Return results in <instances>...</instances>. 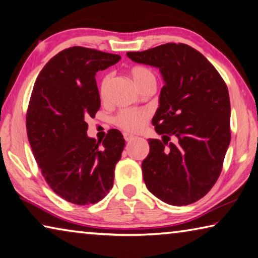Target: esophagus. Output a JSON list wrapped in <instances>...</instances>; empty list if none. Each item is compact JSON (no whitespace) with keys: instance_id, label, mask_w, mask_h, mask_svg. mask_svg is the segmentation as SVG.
Returning a JSON list of instances; mask_svg holds the SVG:
<instances>
[{"instance_id":"34e87169","label":"esophagus","mask_w":258,"mask_h":258,"mask_svg":"<svg viewBox=\"0 0 258 258\" xmlns=\"http://www.w3.org/2000/svg\"><path fill=\"white\" fill-rule=\"evenodd\" d=\"M124 139H125V141H132L133 139H134V136H132V134H130V133H124Z\"/></svg>"}]
</instances>
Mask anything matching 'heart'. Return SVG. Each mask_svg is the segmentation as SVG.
I'll return each instance as SVG.
<instances>
[{"instance_id": "b5f03b06", "label": "heart", "mask_w": 258, "mask_h": 258, "mask_svg": "<svg viewBox=\"0 0 258 258\" xmlns=\"http://www.w3.org/2000/svg\"><path fill=\"white\" fill-rule=\"evenodd\" d=\"M130 76L139 89H141L148 84H155V81H156L154 72L146 67L133 68L130 71ZM110 83H111V75H105L102 78L100 84V95L103 99L107 96ZM149 116L150 113L146 109H122L114 117V124L125 132L136 133L145 127Z\"/></svg>"}]
</instances>
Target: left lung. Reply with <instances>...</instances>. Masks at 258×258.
<instances>
[{"mask_svg": "<svg viewBox=\"0 0 258 258\" xmlns=\"http://www.w3.org/2000/svg\"><path fill=\"white\" fill-rule=\"evenodd\" d=\"M133 62L159 69L164 86L153 118L162 141L150 139L142 174L150 193L171 206L202 199L222 172L231 141L227 86L201 52L185 43L128 51ZM171 136L173 143H169Z\"/></svg>", "mask_w": 258, "mask_h": 258, "instance_id": "obj_1", "label": "left lung"}]
</instances>
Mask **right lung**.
I'll use <instances>...</instances> for the list:
<instances>
[{"mask_svg": "<svg viewBox=\"0 0 258 258\" xmlns=\"http://www.w3.org/2000/svg\"><path fill=\"white\" fill-rule=\"evenodd\" d=\"M120 56L84 47L59 51L39 73L26 114L34 158L52 190L73 204L101 201L113 186L125 140L110 130L103 141L88 138L86 118L101 107L95 75Z\"/></svg>", "mask_w": 258, "mask_h": 258, "instance_id": "obj_1", "label": "right lung"}]
</instances>
